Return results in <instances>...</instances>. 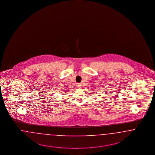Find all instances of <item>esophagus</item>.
Here are the masks:
<instances>
[{"label": "esophagus", "mask_w": 155, "mask_h": 155, "mask_svg": "<svg viewBox=\"0 0 155 155\" xmlns=\"http://www.w3.org/2000/svg\"><path fill=\"white\" fill-rule=\"evenodd\" d=\"M77 86H78V88H81V83H78L77 84Z\"/></svg>", "instance_id": "esophagus-1"}]
</instances>
